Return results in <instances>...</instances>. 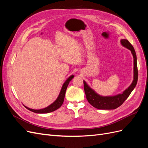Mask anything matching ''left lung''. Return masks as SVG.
<instances>
[{
    "label": "left lung",
    "instance_id": "left-lung-1",
    "mask_svg": "<svg viewBox=\"0 0 148 148\" xmlns=\"http://www.w3.org/2000/svg\"><path fill=\"white\" fill-rule=\"evenodd\" d=\"M121 44L125 47L130 50L133 57V80L126 90H125L122 94L115 95L114 96H101L97 94L95 91L89 87L87 83L83 81L84 89L86 99L89 104L95 108L103 110H111L117 109L126 100L130 95L132 91L135 88L138 82V67H137V59L135 49L133 46L130 43L127 39H121Z\"/></svg>",
    "mask_w": 148,
    "mask_h": 148
}]
</instances>
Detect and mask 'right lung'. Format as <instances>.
Here are the masks:
<instances>
[{
  "mask_svg": "<svg viewBox=\"0 0 148 148\" xmlns=\"http://www.w3.org/2000/svg\"><path fill=\"white\" fill-rule=\"evenodd\" d=\"M74 77L73 75H71L70 77L67 79L66 81L65 82V83H64L63 86L62 87V89L60 90V94L59 96L57 98V99L53 102L52 104H51L50 106H47L46 108H44L42 109H39V110H35V109H32L28 108V107L25 106L26 109H28L29 110L33 112L34 113H38V114H46V113H49L51 112L54 111L57 109H58L59 107H61V106L62 105L64 101V97H65V92L66 90L67 86L70 83V82L71 81L72 78Z\"/></svg>",
  "mask_w": 148,
  "mask_h": 148,
  "instance_id": "obj_1",
  "label": "right lung"
}]
</instances>
